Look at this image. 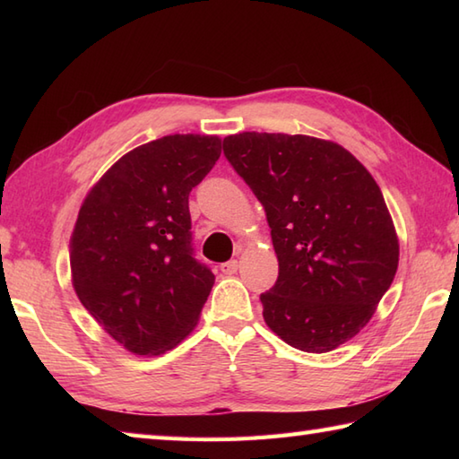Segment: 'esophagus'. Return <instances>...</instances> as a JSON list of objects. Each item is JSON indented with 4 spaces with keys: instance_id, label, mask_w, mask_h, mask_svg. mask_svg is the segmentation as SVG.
<instances>
[{
    "instance_id": "esophagus-1",
    "label": "esophagus",
    "mask_w": 459,
    "mask_h": 459,
    "mask_svg": "<svg viewBox=\"0 0 459 459\" xmlns=\"http://www.w3.org/2000/svg\"><path fill=\"white\" fill-rule=\"evenodd\" d=\"M237 270H238L237 260H229V262H222V264H221V272H222V274H227V276L237 274Z\"/></svg>"
}]
</instances>
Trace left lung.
<instances>
[{"instance_id":"left-lung-1","label":"left lung","mask_w":459,"mask_h":459,"mask_svg":"<svg viewBox=\"0 0 459 459\" xmlns=\"http://www.w3.org/2000/svg\"><path fill=\"white\" fill-rule=\"evenodd\" d=\"M224 158L262 203L278 280L260 294L288 345L327 353L373 317L398 268V238L377 181L345 148L309 135L245 132Z\"/></svg>"}]
</instances>
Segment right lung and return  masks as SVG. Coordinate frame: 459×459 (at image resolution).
Here are the masks:
<instances>
[{"instance_id": "right-lung-1", "label": "right lung", "mask_w": 459, "mask_h": 459, "mask_svg": "<svg viewBox=\"0 0 459 459\" xmlns=\"http://www.w3.org/2000/svg\"><path fill=\"white\" fill-rule=\"evenodd\" d=\"M221 158L217 135L175 134L126 153L84 199L73 286L112 339L160 355L197 324L214 284L195 258L189 193Z\"/></svg>"}]
</instances>
